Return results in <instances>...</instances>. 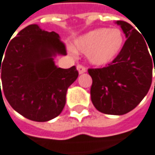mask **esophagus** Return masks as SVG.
<instances>
[{
  "mask_svg": "<svg viewBox=\"0 0 155 155\" xmlns=\"http://www.w3.org/2000/svg\"><path fill=\"white\" fill-rule=\"evenodd\" d=\"M77 70H78L80 74H82V73L86 71V68L84 66H83V65H77Z\"/></svg>",
  "mask_w": 155,
  "mask_h": 155,
  "instance_id": "esophagus-1",
  "label": "esophagus"
}]
</instances>
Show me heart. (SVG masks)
Masks as SVG:
<instances>
[{
	"label": "heart",
	"mask_w": 155,
	"mask_h": 155,
	"mask_svg": "<svg viewBox=\"0 0 155 155\" xmlns=\"http://www.w3.org/2000/svg\"><path fill=\"white\" fill-rule=\"evenodd\" d=\"M124 46V35L118 28H96L77 38L72 48L85 53L88 61L102 66L113 61Z\"/></svg>",
	"instance_id": "1"
}]
</instances>
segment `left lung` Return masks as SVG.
<instances>
[{
	"instance_id": "1",
	"label": "left lung",
	"mask_w": 155,
	"mask_h": 155,
	"mask_svg": "<svg viewBox=\"0 0 155 155\" xmlns=\"http://www.w3.org/2000/svg\"><path fill=\"white\" fill-rule=\"evenodd\" d=\"M116 23L127 38L122 49L107 66L89 69L88 73L93 80L90 93L94 107L104 114L124 115L140 103L151 87L155 49H150L151 55L147 41L131 25Z\"/></svg>"
}]
</instances>
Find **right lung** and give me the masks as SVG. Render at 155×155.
I'll return each mask as SVG.
<instances>
[{
	"label": "right lung",
	"mask_w": 155,
	"mask_h": 155,
	"mask_svg": "<svg viewBox=\"0 0 155 155\" xmlns=\"http://www.w3.org/2000/svg\"><path fill=\"white\" fill-rule=\"evenodd\" d=\"M60 38L56 32L30 25L8 43L2 63L0 55L2 93L11 107L30 120L44 122L58 117L69 86L78 77L75 66L55 65L54 57L67 54Z\"/></svg>",
	"instance_id": "right-lung-1"
}]
</instances>
